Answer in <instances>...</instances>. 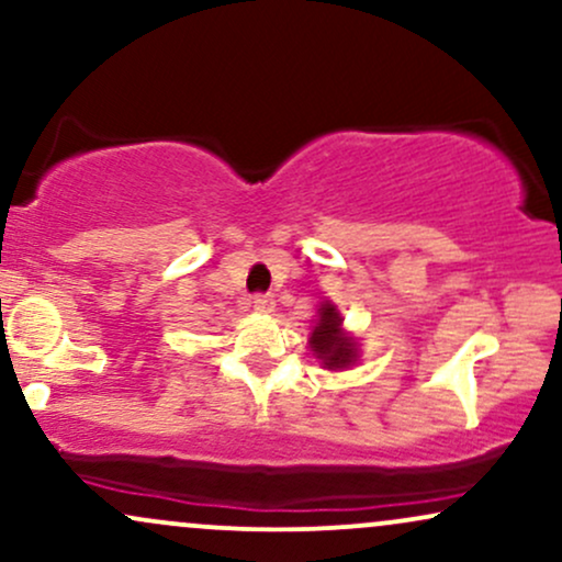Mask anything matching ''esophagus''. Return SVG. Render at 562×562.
Returning a JSON list of instances; mask_svg holds the SVG:
<instances>
[{"label":"esophagus","mask_w":562,"mask_h":562,"mask_svg":"<svg viewBox=\"0 0 562 562\" xmlns=\"http://www.w3.org/2000/svg\"><path fill=\"white\" fill-rule=\"evenodd\" d=\"M254 308H256V312H261V314H269L274 308V299H272V295H267V293L254 295Z\"/></svg>","instance_id":"esophagus-1"}]
</instances>
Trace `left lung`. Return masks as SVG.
Wrapping results in <instances>:
<instances>
[{
    "label": "left lung",
    "mask_w": 562,
    "mask_h": 562,
    "mask_svg": "<svg viewBox=\"0 0 562 562\" xmlns=\"http://www.w3.org/2000/svg\"><path fill=\"white\" fill-rule=\"evenodd\" d=\"M308 346L327 370H348L359 359L357 338L344 330V317L330 301H325L317 308V322L312 327Z\"/></svg>",
    "instance_id": "1"
}]
</instances>
